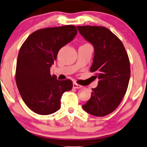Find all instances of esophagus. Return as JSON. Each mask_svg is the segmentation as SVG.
Returning <instances> with one entry per match:
<instances>
[{
	"label": "esophagus",
	"instance_id": "1",
	"mask_svg": "<svg viewBox=\"0 0 147 147\" xmlns=\"http://www.w3.org/2000/svg\"><path fill=\"white\" fill-rule=\"evenodd\" d=\"M73 88H82V86L81 85L78 84H77V83H73Z\"/></svg>",
	"mask_w": 147,
	"mask_h": 147
}]
</instances>
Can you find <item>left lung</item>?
Returning a JSON list of instances; mask_svg holds the SVG:
<instances>
[{"mask_svg": "<svg viewBox=\"0 0 147 147\" xmlns=\"http://www.w3.org/2000/svg\"><path fill=\"white\" fill-rule=\"evenodd\" d=\"M82 36L94 47L91 72L98 78L92 88L91 98L82 105L84 110L96 117L114 112L126 93L130 77V61L118 37L102 26H77Z\"/></svg>", "mask_w": 147, "mask_h": 147, "instance_id": "left-lung-1", "label": "left lung"}]
</instances>
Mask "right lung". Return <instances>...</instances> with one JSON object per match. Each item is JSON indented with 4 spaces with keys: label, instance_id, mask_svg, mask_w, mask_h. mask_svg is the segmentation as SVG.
Listing matches in <instances>:
<instances>
[{
    "label": "right lung",
    "instance_id": "obj_1",
    "mask_svg": "<svg viewBox=\"0 0 147 147\" xmlns=\"http://www.w3.org/2000/svg\"><path fill=\"white\" fill-rule=\"evenodd\" d=\"M77 30L73 25L40 29L31 33L19 49L16 84L24 102L33 112L48 115L59 110L65 91L72 89L70 80H58L51 75L61 47L72 41Z\"/></svg>",
    "mask_w": 147,
    "mask_h": 147
}]
</instances>
